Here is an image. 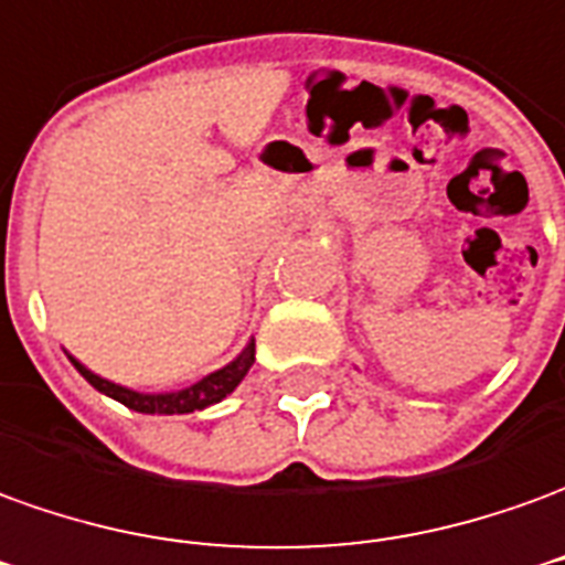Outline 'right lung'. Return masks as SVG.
I'll use <instances>...</instances> for the list:
<instances>
[{
  "label": "right lung",
  "mask_w": 565,
  "mask_h": 565,
  "mask_svg": "<svg viewBox=\"0 0 565 565\" xmlns=\"http://www.w3.org/2000/svg\"><path fill=\"white\" fill-rule=\"evenodd\" d=\"M70 361L76 364L78 373L88 379L97 392L116 397L118 404H125L128 409H137V413H164V416H171V413H195V409H204V406L223 401L228 392H235V385L242 382L244 373H247L250 364H254V342H250V345H247V349H244L228 366L216 370V373H211V376H204L201 382H195V385L183 388V392H171V394L131 392V388H121V385H116V382H109V379L90 373L88 366L78 364L76 358H70Z\"/></svg>",
  "instance_id": "obj_1"
}]
</instances>
